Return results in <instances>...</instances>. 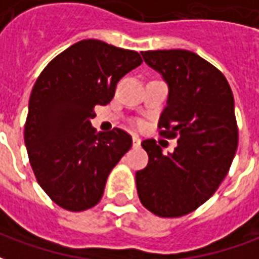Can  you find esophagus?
<instances>
[{
  "mask_svg": "<svg viewBox=\"0 0 259 259\" xmlns=\"http://www.w3.org/2000/svg\"><path fill=\"white\" fill-rule=\"evenodd\" d=\"M132 139H133V147H139V146H140L141 140H140V137H139V136L133 135V137H132Z\"/></svg>",
  "mask_w": 259,
  "mask_h": 259,
  "instance_id": "1",
  "label": "esophagus"
}]
</instances>
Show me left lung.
I'll return each mask as SVG.
<instances>
[{"mask_svg": "<svg viewBox=\"0 0 259 259\" xmlns=\"http://www.w3.org/2000/svg\"><path fill=\"white\" fill-rule=\"evenodd\" d=\"M168 83L159 135L178 137L168 155L157 141L141 143L148 165L136 172L141 204L158 217L179 218L202 205L226 178L239 143L232 89L223 73L186 50L143 51Z\"/></svg>", "mask_w": 259, "mask_h": 259, "instance_id": "obj_1", "label": "left lung"}]
</instances>
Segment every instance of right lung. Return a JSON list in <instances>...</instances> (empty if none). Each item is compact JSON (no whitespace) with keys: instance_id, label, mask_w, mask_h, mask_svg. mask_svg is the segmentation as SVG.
<instances>
[{"instance_id":"1","label":"right lung","mask_w":259,"mask_h":259,"mask_svg":"<svg viewBox=\"0 0 259 259\" xmlns=\"http://www.w3.org/2000/svg\"><path fill=\"white\" fill-rule=\"evenodd\" d=\"M140 54L100 40H81L57 55L34 83L25 144L38 185L64 209L85 211L101 200L108 175L132 147L115 127L97 133L90 119L118 81L141 65Z\"/></svg>"}]
</instances>
